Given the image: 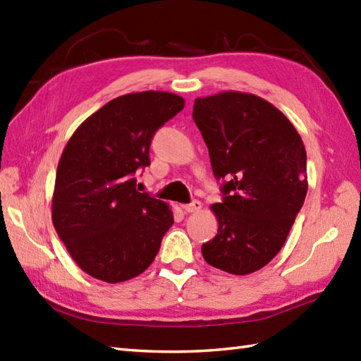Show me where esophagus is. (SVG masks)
<instances>
[{"mask_svg": "<svg viewBox=\"0 0 361 361\" xmlns=\"http://www.w3.org/2000/svg\"><path fill=\"white\" fill-rule=\"evenodd\" d=\"M183 209L185 212H197L202 209V202L200 200H192L189 204H183Z\"/></svg>", "mask_w": 361, "mask_h": 361, "instance_id": "1", "label": "esophagus"}]
</instances>
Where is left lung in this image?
<instances>
[{"label":"left lung","mask_w":361,"mask_h":361,"mask_svg":"<svg viewBox=\"0 0 361 361\" xmlns=\"http://www.w3.org/2000/svg\"><path fill=\"white\" fill-rule=\"evenodd\" d=\"M192 118L224 195L202 255L231 274L257 271L286 243L307 194L301 136L270 102L237 91L195 99Z\"/></svg>","instance_id":"1"}]
</instances>
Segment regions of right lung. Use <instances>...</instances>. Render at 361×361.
<instances>
[{"label":"right lung","mask_w":361,"mask_h":361,"mask_svg":"<svg viewBox=\"0 0 361 361\" xmlns=\"http://www.w3.org/2000/svg\"><path fill=\"white\" fill-rule=\"evenodd\" d=\"M185 99L142 91L113 99L75 130L60 158L52 221L83 271L116 283L141 274L173 224L169 206L137 192L153 136Z\"/></svg>","instance_id":"1"}]
</instances>
